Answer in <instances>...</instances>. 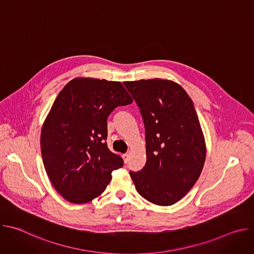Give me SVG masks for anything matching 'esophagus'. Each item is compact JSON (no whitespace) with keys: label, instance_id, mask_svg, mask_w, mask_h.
Listing matches in <instances>:
<instances>
[{"label":"esophagus","instance_id":"1","mask_svg":"<svg viewBox=\"0 0 254 254\" xmlns=\"http://www.w3.org/2000/svg\"><path fill=\"white\" fill-rule=\"evenodd\" d=\"M122 157L124 159V162L127 164L128 162V154H124Z\"/></svg>","mask_w":254,"mask_h":254}]
</instances>
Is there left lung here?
<instances>
[{"instance_id": "obj_1", "label": "left lung", "mask_w": 254, "mask_h": 254, "mask_svg": "<svg viewBox=\"0 0 254 254\" xmlns=\"http://www.w3.org/2000/svg\"><path fill=\"white\" fill-rule=\"evenodd\" d=\"M146 129L147 163L129 172L137 193L149 202L170 206L195 185L204 167L206 143L192 99L167 79L125 81Z\"/></svg>"}]
</instances>
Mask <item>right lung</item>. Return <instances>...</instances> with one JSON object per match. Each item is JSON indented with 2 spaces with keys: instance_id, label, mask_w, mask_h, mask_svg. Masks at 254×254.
<instances>
[{
  "instance_id": "add662e5",
  "label": "right lung",
  "mask_w": 254,
  "mask_h": 254,
  "mask_svg": "<svg viewBox=\"0 0 254 254\" xmlns=\"http://www.w3.org/2000/svg\"><path fill=\"white\" fill-rule=\"evenodd\" d=\"M132 102L120 81L77 77L59 92L41 129L44 168L55 190L74 204L98 197L123 159L107 148V118Z\"/></svg>"
}]
</instances>
